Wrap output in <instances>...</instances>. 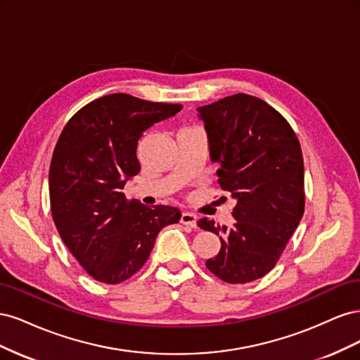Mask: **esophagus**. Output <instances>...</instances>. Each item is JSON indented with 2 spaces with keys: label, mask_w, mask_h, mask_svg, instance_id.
<instances>
[{
  "label": "esophagus",
  "mask_w": 360,
  "mask_h": 360,
  "mask_svg": "<svg viewBox=\"0 0 360 360\" xmlns=\"http://www.w3.org/2000/svg\"><path fill=\"white\" fill-rule=\"evenodd\" d=\"M180 222L186 226L197 228V216H195L193 213H189V212H183L180 216Z\"/></svg>",
  "instance_id": "obj_1"
}]
</instances>
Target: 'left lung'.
<instances>
[{
    "label": "left lung",
    "instance_id": "obj_1",
    "mask_svg": "<svg viewBox=\"0 0 360 360\" xmlns=\"http://www.w3.org/2000/svg\"><path fill=\"white\" fill-rule=\"evenodd\" d=\"M197 111L219 165L217 183L237 201L231 228L198 221L221 236V250L205 266L225 282L246 284L275 267L302 219V148L287 120L258 97L238 93Z\"/></svg>",
    "mask_w": 360,
    "mask_h": 360
}]
</instances>
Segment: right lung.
I'll return each instance as SVG.
<instances>
[{"mask_svg":"<svg viewBox=\"0 0 360 360\" xmlns=\"http://www.w3.org/2000/svg\"><path fill=\"white\" fill-rule=\"evenodd\" d=\"M181 105L124 93L96 99L64 126L49 168L53 222L72 255L96 281L120 284L144 266L163 226L180 210L127 201L122 192L141 169L138 141Z\"/></svg>","mask_w":360,"mask_h":360,"instance_id":"add662e5","label":"right lung"}]
</instances>
